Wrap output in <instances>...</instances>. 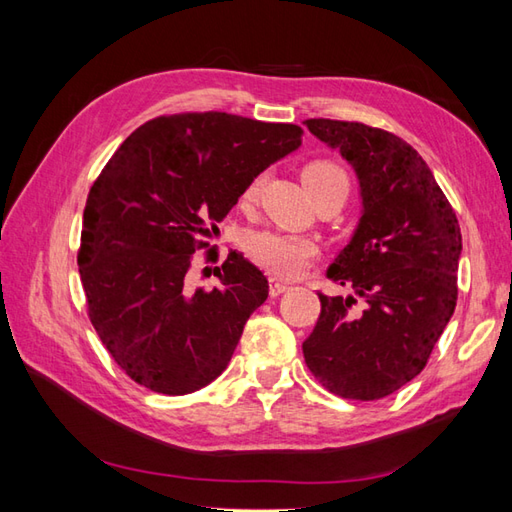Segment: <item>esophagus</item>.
<instances>
[{
	"label": "esophagus",
	"mask_w": 512,
	"mask_h": 512,
	"mask_svg": "<svg viewBox=\"0 0 512 512\" xmlns=\"http://www.w3.org/2000/svg\"><path fill=\"white\" fill-rule=\"evenodd\" d=\"M268 290H270V297H279V295H284V292L290 288L288 284H284V281H277V279H270L268 281Z\"/></svg>",
	"instance_id": "34e87169"
}]
</instances>
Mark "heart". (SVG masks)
Returning <instances> with one entry per match:
<instances>
[{
	"instance_id": "heart-1",
	"label": "heart",
	"mask_w": 512,
	"mask_h": 512,
	"mask_svg": "<svg viewBox=\"0 0 512 512\" xmlns=\"http://www.w3.org/2000/svg\"><path fill=\"white\" fill-rule=\"evenodd\" d=\"M301 176L312 195L323 189H341L347 198V191H350V178H347V173L330 160L310 162V165L303 167ZM259 189H262V176H257L246 184L242 202L253 204L259 195ZM317 253L319 246L314 239L284 231H259L250 235L246 242V255L250 262L279 279L297 277L301 270H306V266Z\"/></svg>"
}]
</instances>
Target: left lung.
Returning a JSON list of instances; mask_svg holds the SVG:
<instances>
[{"label": "left lung", "mask_w": 512, "mask_h": 512, "mask_svg": "<svg viewBox=\"0 0 512 512\" xmlns=\"http://www.w3.org/2000/svg\"><path fill=\"white\" fill-rule=\"evenodd\" d=\"M310 132L354 167L363 215L319 295L306 365L332 394L378 400L427 365L458 301L462 233L427 162L405 140L363 123L310 118Z\"/></svg>", "instance_id": "1"}]
</instances>
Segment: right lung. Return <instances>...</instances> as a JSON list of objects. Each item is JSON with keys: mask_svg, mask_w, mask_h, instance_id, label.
<instances>
[{"mask_svg": "<svg viewBox=\"0 0 512 512\" xmlns=\"http://www.w3.org/2000/svg\"><path fill=\"white\" fill-rule=\"evenodd\" d=\"M301 134L226 112L158 116L94 180L76 262L96 334L138 385L184 396L226 369L268 279L231 250L215 266L220 286L193 290V253L209 248L246 184L295 151Z\"/></svg>", "mask_w": 512, "mask_h": 512, "instance_id": "obj_1", "label": "right lung"}]
</instances>
